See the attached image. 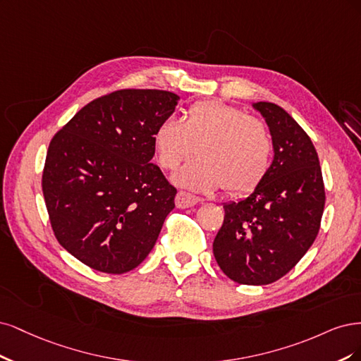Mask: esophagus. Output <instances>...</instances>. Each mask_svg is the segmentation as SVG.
<instances>
[{"mask_svg": "<svg viewBox=\"0 0 361 361\" xmlns=\"http://www.w3.org/2000/svg\"><path fill=\"white\" fill-rule=\"evenodd\" d=\"M201 200L197 196L188 193V192H178L176 196V205L177 208H190L196 205Z\"/></svg>", "mask_w": 361, "mask_h": 361, "instance_id": "obj_1", "label": "esophagus"}]
</instances>
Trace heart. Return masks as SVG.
Segmentation results:
<instances>
[{
	"instance_id": "obj_1",
	"label": "heart",
	"mask_w": 361,
	"mask_h": 361,
	"mask_svg": "<svg viewBox=\"0 0 361 361\" xmlns=\"http://www.w3.org/2000/svg\"><path fill=\"white\" fill-rule=\"evenodd\" d=\"M153 147L165 171L177 169L196 147L197 156L173 176V183L200 192L224 185L229 193L247 192L262 180L273 148L261 120L219 100L193 103L180 121H160Z\"/></svg>"
}]
</instances>
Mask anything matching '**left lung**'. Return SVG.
I'll list each match as a JSON object with an SVG mask.
<instances>
[{
  "label": "left lung",
  "mask_w": 361,
  "mask_h": 361,
  "mask_svg": "<svg viewBox=\"0 0 361 361\" xmlns=\"http://www.w3.org/2000/svg\"><path fill=\"white\" fill-rule=\"evenodd\" d=\"M252 106L269 126L273 161L247 197L224 204L225 219L213 253L231 281L269 285L293 270L315 241L325 192L307 133L274 103Z\"/></svg>",
  "instance_id": "obj_1"
}]
</instances>
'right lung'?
<instances>
[{"mask_svg":"<svg viewBox=\"0 0 361 361\" xmlns=\"http://www.w3.org/2000/svg\"><path fill=\"white\" fill-rule=\"evenodd\" d=\"M180 97L120 90L90 102L49 144L43 196L58 243L92 270L123 274L153 250L177 189L154 156L153 132Z\"/></svg>","mask_w":361,"mask_h":361,"instance_id":"obj_1","label":"right lung"}]
</instances>
